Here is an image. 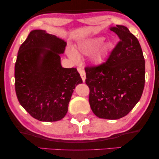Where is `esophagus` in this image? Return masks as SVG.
<instances>
[{
	"mask_svg": "<svg viewBox=\"0 0 159 159\" xmlns=\"http://www.w3.org/2000/svg\"><path fill=\"white\" fill-rule=\"evenodd\" d=\"M77 69H78V71H79V73L80 74V76H81L82 81L84 82V81H85V78H86L85 71H84V69H82V68H80V67Z\"/></svg>",
	"mask_w": 159,
	"mask_h": 159,
	"instance_id": "34e87169",
	"label": "esophagus"
}]
</instances>
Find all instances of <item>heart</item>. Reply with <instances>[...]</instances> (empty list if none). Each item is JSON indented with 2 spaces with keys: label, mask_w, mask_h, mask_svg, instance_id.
Listing matches in <instances>:
<instances>
[{
  "label": "heart",
  "mask_w": 159,
  "mask_h": 159,
  "mask_svg": "<svg viewBox=\"0 0 159 159\" xmlns=\"http://www.w3.org/2000/svg\"><path fill=\"white\" fill-rule=\"evenodd\" d=\"M104 40L105 39L103 37H97V38L82 41L78 44L76 52L74 50L69 49L67 53L71 59L76 61L78 59L77 54L91 55L95 52L92 58L93 61L95 64H100L103 61L104 58L107 56L108 52L112 48V44L109 42L105 43L102 46Z\"/></svg>",
  "instance_id": "heart-1"
}]
</instances>
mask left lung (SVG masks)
Returning a JSON list of instances; mask_svg holds the SVG:
<instances>
[{
	"label": "left lung",
	"mask_w": 159,
	"mask_h": 159,
	"mask_svg": "<svg viewBox=\"0 0 159 159\" xmlns=\"http://www.w3.org/2000/svg\"><path fill=\"white\" fill-rule=\"evenodd\" d=\"M111 30L119 40L105 62L84 68L89 103L95 116L118 119L140 101L145 86V59L140 43L127 27Z\"/></svg>",
	"instance_id": "left-lung-1"
}]
</instances>
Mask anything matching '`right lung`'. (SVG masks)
Listing matches in <instances>:
<instances>
[{"label":"right lung","mask_w":159,"mask_h":159,"mask_svg":"<svg viewBox=\"0 0 159 159\" xmlns=\"http://www.w3.org/2000/svg\"><path fill=\"white\" fill-rule=\"evenodd\" d=\"M66 43L40 30L21 45L15 64V90L21 106L41 121L64 118L74 89L82 83L76 68H63ZM48 48L50 50L45 49Z\"/></svg>","instance_id":"add662e5"}]
</instances>
